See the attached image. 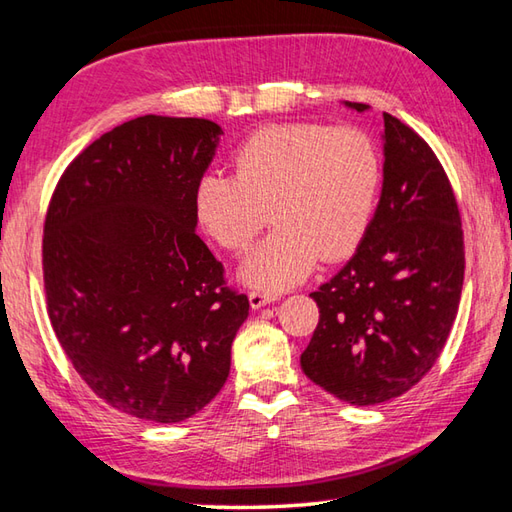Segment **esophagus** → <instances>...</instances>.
<instances>
[{
	"instance_id": "obj_1",
	"label": "esophagus",
	"mask_w": 512,
	"mask_h": 512,
	"mask_svg": "<svg viewBox=\"0 0 512 512\" xmlns=\"http://www.w3.org/2000/svg\"><path fill=\"white\" fill-rule=\"evenodd\" d=\"M278 298V294H274V291H265V289H252L249 291V305H252V309H260L269 305V302H274Z\"/></svg>"
}]
</instances>
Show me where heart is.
Listing matches in <instances>:
<instances>
[{
  "mask_svg": "<svg viewBox=\"0 0 512 512\" xmlns=\"http://www.w3.org/2000/svg\"><path fill=\"white\" fill-rule=\"evenodd\" d=\"M232 168L234 174H205L196 183L194 210L205 232L232 254L252 245L271 214L274 232L243 267L252 285H296L318 258H349L369 232L380 156L358 128L269 125L238 145Z\"/></svg>",
  "mask_w": 512,
  "mask_h": 512,
  "instance_id": "heart-1",
  "label": "heart"
}]
</instances>
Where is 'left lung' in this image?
<instances>
[{"mask_svg": "<svg viewBox=\"0 0 512 512\" xmlns=\"http://www.w3.org/2000/svg\"><path fill=\"white\" fill-rule=\"evenodd\" d=\"M382 119L380 205L358 252L311 294L320 320L300 356L311 382L356 406L398 398L433 369L464 285L451 181L420 134L389 112Z\"/></svg>", "mask_w": 512, "mask_h": 512, "instance_id": "1", "label": "left lung"}]
</instances>
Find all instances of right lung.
<instances>
[{
    "label": "right lung",
    "instance_id": "1",
    "mask_svg": "<svg viewBox=\"0 0 512 512\" xmlns=\"http://www.w3.org/2000/svg\"><path fill=\"white\" fill-rule=\"evenodd\" d=\"M221 128L145 117L101 134L50 196L41 269L52 331L112 409L183 422L223 389L249 300L196 234Z\"/></svg>",
    "mask_w": 512,
    "mask_h": 512
}]
</instances>
